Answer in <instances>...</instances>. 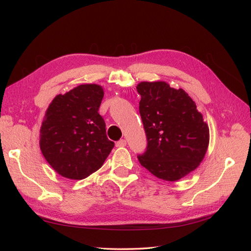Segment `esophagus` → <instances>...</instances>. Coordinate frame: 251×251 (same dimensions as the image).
Here are the masks:
<instances>
[{
    "label": "esophagus",
    "instance_id": "obj_1",
    "mask_svg": "<svg viewBox=\"0 0 251 251\" xmlns=\"http://www.w3.org/2000/svg\"><path fill=\"white\" fill-rule=\"evenodd\" d=\"M126 146V141L125 139H120L119 141L116 142V147L117 148H124Z\"/></svg>",
    "mask_w": 251,
    "mask_h": 251
}]
</instances>
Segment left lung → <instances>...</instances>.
Returning a JSON list of instances; mask_svg holds the SVG:
<instances>
[{
	"instance_id": "obj_1",
	"label": "left lung",
	"mask_w": 251,
	"mask_h": 251,
	"mask_svg": "<svg viewBox=\"0 0 251 251\" xmlns=\"http://www.w3.org/2000/svg\"><path fill=\"white\" fill-rule=\"evenodd\" d=\"M139 112L148 138L140 164L159 179L177 181L200 165L209 144V127L183 89L165 81H141Z\"/></svg>"
}]
</instances>
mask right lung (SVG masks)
<instances>
[{"mask_svg": "<svg viewBox=\"0 0 251 251\" xmlns=\"http://www.w3.org/2000/svg\"><path fill=\"white\" fill-rule=\"evenodd\" d=\"M103 94L101 86L85 83L56 95L49 104L40 130V148L62 177H89L101 168L114 148L98 113Z\"/></svg>", "mask_w": 251, "mask_h": 251, "instance_id": "add662e5", "label": "right lung"}]
</instances>
